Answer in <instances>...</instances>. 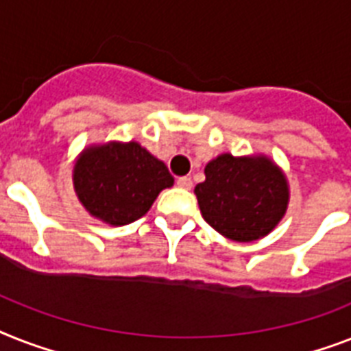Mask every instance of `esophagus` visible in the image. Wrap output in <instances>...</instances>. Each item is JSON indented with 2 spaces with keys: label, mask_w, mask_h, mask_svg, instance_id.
<instances>
[{
  "label": "esophagus",
  "mask_w": 351,
  "mask_h": 351,
  "mask_svg": "<svg viewBox=\"0 0 351 351\" xmlns=\"http://www.w3.org/2000/svg\"><path fill=\"white\" fill-rule=\"evenodd\" d=\"M176 185L180 187V189H185L189 191L191 187H193V180H191L189 176H180L178 180H176Z\"/></svg>",
  "instance_id": "1"
}]
</instances>
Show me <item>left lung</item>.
Masks as SVG:
<instances>
[{
	"mask_svg": "<svg viewBox=\"0 0 351 351\" xmlns=\"http://www.w3.org/2000/svg\"><path fill=\"white\" fill-rule=\"evenodd\" d=\"M204 220L234 241H254L274 229L287 213L289 182L263 155L216 156L195 187Z\"/></svg>",
	"mask_w": 351,
	"mask_h": 351,
	"instance_id": "1",
	"label": "left lung"
}]
</instances>
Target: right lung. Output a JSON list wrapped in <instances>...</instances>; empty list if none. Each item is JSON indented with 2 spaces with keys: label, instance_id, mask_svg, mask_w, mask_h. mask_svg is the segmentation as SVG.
Here are the masks:
<instances>
[{
  "label": "right lung",
  "instance_id": "add662e5",
  "mask_svg": "<svg viewBox=\"0 0 351 351\" xmlns=\"http://www.w3.org/2000/svg\"><path fill=\"white\" fill-rule=\"evenodd\" d=\"M173 182L166 164L138 142L90 146L73 166L79 202L93 218L115 227L142 218Z\"/></svg>",
  "mask_w": 351,
  "mask_h": 351
}]
</instances>
